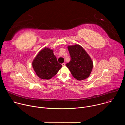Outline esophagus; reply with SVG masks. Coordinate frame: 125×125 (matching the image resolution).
Wrapping results in <instances>:
<instances>
[{"label":"esophagus","mask_w":125,"mask_h":125,"mask_svg":"<svg viewBox=\"0 0 125 125\" xmlns=\"http://www.w3.org/2000/svg\"><path fill=\"white\" fill-rule=\"evenodd\" d=\"M62 65L63 66H65V63H62Z\"/></svg>","instance_id":"obj_1"}]
</instances>
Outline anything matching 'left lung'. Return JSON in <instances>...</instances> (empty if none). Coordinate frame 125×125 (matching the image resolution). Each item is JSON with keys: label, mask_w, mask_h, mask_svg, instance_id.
<instances>
[{"label": "left lung", "mask_w": 125, "mask_h": 125, "mask_svg": "<svg viewBox=\"0 0 125 125\" xmlns=\"http://www.w3.org/2000/svg\"><path fill=\"white\" fill-rule=\"evenodd\" d=\"M70 61L66 64L72 76L81 81L87 78L93 68V62L84 49L79 45L69 46Z\"/></svg>", "instance_id": "left-lung-1"}]
</instances>
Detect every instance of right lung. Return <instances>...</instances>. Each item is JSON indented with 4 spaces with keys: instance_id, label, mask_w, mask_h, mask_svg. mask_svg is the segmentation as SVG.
Segmentation results:
<instances>
[{
    "instance_id": "right-lung-1",
    "label": "right lung",
    "mask_w": 125,
    "mask_h": 125,
    "mask_svg": "<svg viewBox=\"0 0 125 125\" xmlns=\"http://www.w3.org/2000/svg\"><path fill=\"white\" fill-rule=\"evenodd\" d=\"M32 67L37 76L42 79H50L62 67L53 51L48 48L41 50L33 60Z\"/></svg>"
}]
</instances>
